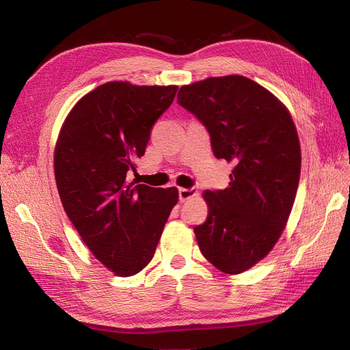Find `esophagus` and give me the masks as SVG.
<instances>
[{
    "instance_id": "esophagus-1",
    "label": "esophagus",
    "mask_w": 350,
    "mask_h": 350,
    "mask_svg": "<svg viewBox=\"0 0 350 350\" xmlns=\"http://www.w3.org/2000/svg\"><path fill=\"white\" fill-rule=\"evenodd\" d=\"M196 196H198L197 188H179V200L181 201H187Z\"/></svg>"
}]
</instances>
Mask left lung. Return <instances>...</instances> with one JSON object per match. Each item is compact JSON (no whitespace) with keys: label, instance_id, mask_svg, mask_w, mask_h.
Listing matches in <instances>:
<instances>
[{"label":"left lung","instance_id":"8db88e82","mask_svg":"<svg viewBox=\"0 0 350 350\" xmlns=\"http://www.w3.org/2000/svg\"><path fill=\"white\" fill-rule=\"evenodd\" d=\"M178 103L206 126L217 159L232 162L225 189L203 197L208 215L194 228L216 269L239 274L262 260L289 219L301 175V146L288 108L243 76L183 86Z\"/></svg>","mask_w":350,"mask_h":350}]
</instances>
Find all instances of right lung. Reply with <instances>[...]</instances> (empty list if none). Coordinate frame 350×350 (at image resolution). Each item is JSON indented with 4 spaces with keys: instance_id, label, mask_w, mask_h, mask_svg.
<instances>
[{
    "instance_id": "add662e5",
    "label": "right lung",
    "mask_w": 350,
    "mask_h": 350,
    "mask_svg": "<svg viewBox=\"0 0 350 350\" xmlns=\"http://www.w3.org/2000/svg\"><path fill=\"white\" fill-rule=\"evenodd\" d=\"M176 90L100 84L74 105L58 135L54 172L62 207L93 256L120 278L134 276L152 261L178 203L175 187L129 181Z\"/></svg>"
}]
</instances>
